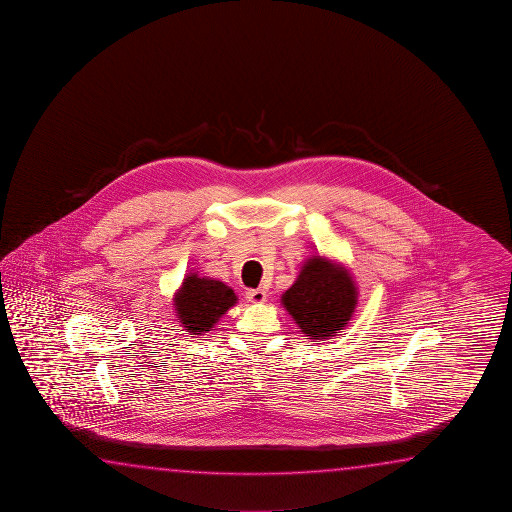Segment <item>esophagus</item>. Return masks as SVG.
<instances>
[{
    "label": "esophagus",
    "mask_w": 512,
    "mask_h": 512,
    "mask_svg": "<svg viewBox=\"0 0 512 512\" xmlns=\"http://www.w3.org/2000/svg\"><path fill=\"white\" fill-rule=\"evenodd\" d=\"M245 295H247V299H249L251 303H263V301L267 299V292L261 290V288H251V290L245 292Z\"/></svg>",
    "instance_id": "1"
}]
</instances>
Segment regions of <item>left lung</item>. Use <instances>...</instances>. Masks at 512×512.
Wrapping results in <instances>:
<instances>
[{
  "label": "left lung",
  "instance_id": "8db88e82",
  "mask_svg": "<svg viewBox=\"0 0 512 512\" xmlns=\"http://www.w3.org/2000/svg\"><path fill=\"white\" fill-rule=\"evenodd\" d=\"M356 286L344 267L322 256L304 261L281 303L312 340L335 337L355 312Z\"/></svg>",
  "mask_w": 512,
  "mask_h": 512
}]
</instances>
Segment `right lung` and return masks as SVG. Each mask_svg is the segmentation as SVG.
<instances>
[{
  "label": "right lung",
  "instance_id": "right-lung-1",
  "mask_svg": "<svg viewBox=\"0 0 512 512\" xmlns=\"http://www.w3.org/2000/svg\"><path fill=\"white\" fill-rule=\"evenodd\" d=\"M236 301L226 283L188 274L175 294L174 306L182 326L193 335H202L211 331Z\"/></svg>",
  "mask_w": 512,
  "mask_h": 512
}]
</instances>
